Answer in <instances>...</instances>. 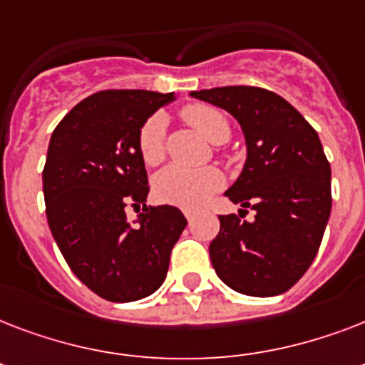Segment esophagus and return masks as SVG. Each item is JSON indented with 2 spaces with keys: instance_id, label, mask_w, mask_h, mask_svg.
Instances as JSON below:
<instances>
[{
  "instance_id": "obj_1",
  "label": "esophagus",
  "mask_w": 365,
  "mask_h": 365,
  "mask_svg": "<svg viewBox=\"0 0 365 365\" xmlns=\"http://www.w3.org/2000/svg\"><path fill=\"white\" fill-rule=\"evenodd\" d=\"M183 214H185V217H187V222H193V220H195V212L183 210Z\"/></svg>"
}]
</instances>
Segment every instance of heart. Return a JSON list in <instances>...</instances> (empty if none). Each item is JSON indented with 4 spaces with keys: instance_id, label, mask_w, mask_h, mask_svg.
<instances>
[{
    "instance_id": "heart-1",
    "label": "heart",
    "mask_w": 365,
    "mask_h": 365,
    "mask_svg": "<svg viewBox=\"0 0 365 365\" xmlns=\"http://www.w3.org/2000/svg\"><path fill=\"white\" fill-rule=\"evenodd\" d=\"M182 117L195 130L212 143L227 142L231 134L227 117L222 111L206 104H191L182 110ZM166 117L155 113L143 123L138 132V153L145 165L155 166L165 159ZM223 185V174L217 168H183L166 166L153 178L155 199L165 205L180 206L185 210H197L205 206Z\"/></svg>"
}]
</instances>
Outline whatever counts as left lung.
I'll return each instance as SVG.
<instances>
[{
  "label": "left lung",
  "instance_id": "obj_1",
  "mask_svg": "<svg viewBox=\"0 0 365 365\" xmlns=\"http://www.w3.org/2000/svg\"><path fill=\"white\" fill-rule=\"evenodd\" d=\"M191 96L239 121L246 163L225 191L239 216H220L214 271L244 295L288 292L311 267L331 212V170L317 130L282 96L259 87H217ZM244 207L256 212L242 220Z\"/></svg>",
  "mask_w": 365,
  "mask_h": 365
}]
</instances>
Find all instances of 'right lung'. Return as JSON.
<instances>
[{"mask_svg":"<svg viewBox=\"0 0 365 365\" xmlns=\"http://www.w3.org/2000/svg\"><path fill=\"white\" fill-rule=\"evenodd\" d=\"M174 93L102 91L54 128L43 168L47 222L66 263L113 303L148 297L165 282L187 220L176 206H145L148 172L138 132ZM126 204L144 210L130 224Z\"/></svg>","mask_w":365,"mask_h":365,"instance_id":"obj_1","label":"right lung"}]
</instances>
